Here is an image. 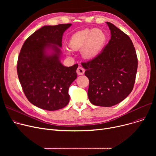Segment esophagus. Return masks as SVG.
<instances>
[{
  "label": "esophagus",
  "instance_id": "esophagus-1",
  "mask_svg": "<svg viewBox=\"0 0 156 156\" xmlns=\"http://www.w3.org/2000/svg\"><path fill=\"white\" fill-rule=\"evenodd\" d=\"M76 73L79 75H82L85 73V69L81 66H79L76 70Z\"/></svg>",
  "mask_w": 156,
  "mask_h": 156
}]
</instances>
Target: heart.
Returning <instances> with one entry per match:
<instances>
[{
  "label": "heart",
  "mask_w": 156,
  "mask_h": 156,
  "mask_svg": "<svg viewBox=\"0 0 156 156\" xmlns=\"http://www.w3.org/2000/svg\"><path fill=\"white\" fill-rule=\"evenodd\" d=\"M107 35L99 28H85L74 34L69 40V47L73 50H79L85 59H91L102 51L107 42ZM68 54L72 51L66 48Z\"/></svg>",
  "instance_id": "heart-1"
}]
</instances>
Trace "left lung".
<instances>
[{
	"label": "left lung",
	"instance_id": "obj_1",
	"mask_svg": "<svg viewBox=\"0 0 156 156\" xmlns=\"http://www.w3.org/2000/svg\"><path fill=\"white\" fill-rule=\"evenodd\" d=\"M106 23L111 31L109 42L101 54L81 65L89 80L90 102L97 106L111 107L132 92L138 60L130 38L111 23Z\"/></svg>",
	"mask_w": 156,
	"mask_h": 156
}]
</instances>
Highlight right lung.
I'll list each match as a JSON object with an SVG mask.
<instances>
[{
    "label": "right lung",
    "instance_id": "1",
    "mask_svg": "<svg viewBox=\"0 0 156 156\" xmlns=\"http://www.w3.org/2000/svg\"><path fill=\"white\" fill-rule=\"evenodd\" d=\"M71 25L44 26L21 49L17 64L20 82L28 100L40 109L55 111L69 103L68 89L77 78L78 64L66 67L60 58L63 34Z\"/></svg>",
    "mask_w": 156,
    "mask_h": 156
}]
</instances>
